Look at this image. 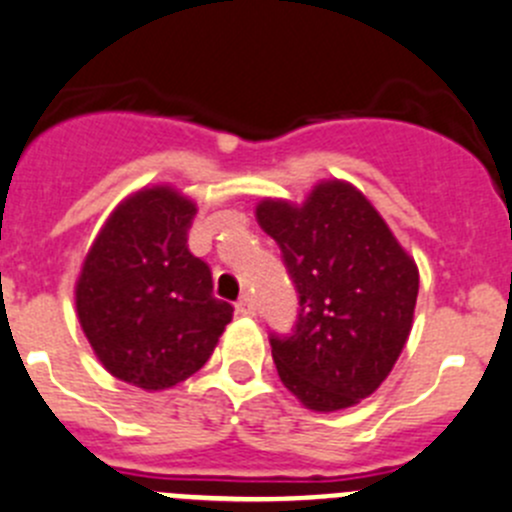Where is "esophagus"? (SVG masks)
<instances>
[{
	"mask_svg": "<svg viewBox=\"0 0 512 512\" xmlns=\"http://www.w3.org/2000/svg\"><path fill=\"white\" fill-rule=\"evenodd\" d=\"M236 311H238V314H243V316H253V311H256V304H253V296L243 294L241 299L236 301Z\"/></svg>",
	"mask_w": 512,
	"mask_h": 512,
	"instance_id": "obj_1",
	"label": "esophagus"
}]
</instances>
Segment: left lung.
<instances>
[{
  "label": "left lung",
  "instance_id": "8db88e82",
  "mask_svg": "<svg viewBox=\"0 0 512 512\" xmlns=\"http://www.w3.org/2000/svg\"><path fill=\"white\" fill-rule=\"evenodd\" d=\"M256 218L279 243L299 291L296 332L271 337L281 382L311 412L359 405L410 339L415 259L347 180H319L304 203L264 198Z\"/></svg>",
  "mask_w": 512,
  "mask_h": 512
}]
</instances>
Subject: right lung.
<instances>
[{
	"mask_svg": "<svg viewBox=\"0 0 512 512\" xmlns=\"http://www.w3.org/2000/svg\"><path fill=\"white\" fill-rule=\"evenodd\" d=\"M198 206L168 183L115 206L75 281V309L107 372L145 392L186 382L211 359L233 319L213 296L211 269L188 251Z\"/></svg>",
	"mask_w": 512,
	"mask_h": 512,
	"instance_id": "right-lung-1",
	"label": "right lung"
}]
</instances>
